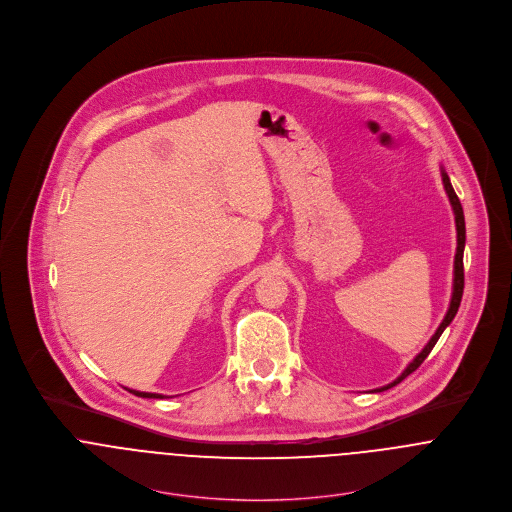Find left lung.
Here are the masks:
<instances>
[{"label":"left lung","instance_id":"left-lung-1","mask_svg":"<svg viewBox=\"0 0 512 512\" xmlns=\"http://www.w3.org/2000/svg\"><path fill=\"white\" fill-rule=\"evenodd\" d=\"M441 181H443V187H445V193H447V197H449V203H451V209H453V215H455V228H457V250H455V262H453V292H451V301H449V309H447V313H445V317H443V321L439 323L438 331L434 333V337L428 341V345L422 349V353L420 355H416V359L410 363V365L404 368V372L394 380V382H390V384H386V386H382V388H376L374 392H382V390H388V388H392V386H396L398 382H402L408 374H412L418 366L422 365L424 361H426V357L432 353V349L436 347V343H438L439 337H441V333H443V329L453 321V317H455V313H457V309H459V303H461V297H463V248H465V217H463V207H461V203H459V199H457V195H455V191H453V187H451V181H449V177H447V173H445V169L441 167Z\"/></svg>","mask_w":512,"mask_h":512}]
</instances>
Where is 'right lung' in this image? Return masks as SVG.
<instances>
[{"label": "right lung", "mask_w": 512, "mask_h": 512, "mask_svg": "<svg viewBox=\"0 0 512 512\" xmlns=\"http://www.w3.org/2000/svg\"><path fill=\"white\" fill-rule=\"evenodd\" d=\"M130 390V388H128ZM132 394H136V396H140V398H165L163 394H153V392H140V390H130Z\"/></svg>", "instance_id": "add662e5"}]
</instances>
